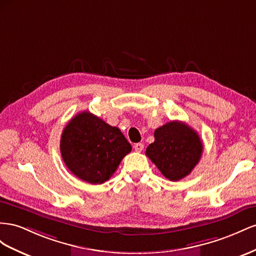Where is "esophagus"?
Returning a JSON list of instances; mask_svg holds the SVG:
<instances>
[{
    "label": "esophagus",
    "instance_id": "esophagus-1",
    "mask_svg": "<svg viewBox=\"0 0 256 256\" xmlns=\"http://www.w3.org/2000/svg\"><path fill=\"white\" fill-rule=\"evenodd\" d=\"M134 149L136 152H140L144 149V144L142 142H137L134 144Z\"/></svg>",
    "mask_w": 256,
    "mask_h": 256
}]
</instances>
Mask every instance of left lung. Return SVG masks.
I'll return each instance as SVG.
<instances>
[{"label": "left lung", "instance_id": "1", "mask_svg": "<svg viewBox=\"0 0 256 256\" xmlns=\"http://www.w3.org/2000/svg\"><path fill=\"white\" fill-rule=\"evenodd\" d=\"M202 153L198 134L180 121H170L156 128L154 142L146 149V156L170 181L186 177L200 162Z\"/></svg>", "mask_w": 256, "mask_h": 256}]
</instances>
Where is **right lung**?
Wrapping results in <instances>:
<instances>
[{
  "label": "right lung",
  "instance_id": "add662e5",
  "mask_svg": "<svg viewBox=\"0 0 256 256\" xmlns=\"http://www.w3.org/2000/svg\"><path fill=\"white\" fill-rule=\"evenodd\" d=\"M60 150L65 165L76 177L100 184L112 176L132 146L118 128L82 112L63 130Z\"/></svg>",
  "mask_w": 256,
  "mask_h": 256
}]
</instances>
